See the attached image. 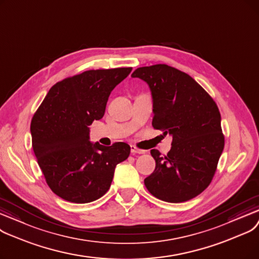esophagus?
Wrapping results in <instances>:
<instances>
[{"label":"esophagus","instance_id":"34e87169","mask_svg":"<svg viewBox=\"0 0 259 259\" xmlns=\"http://www.w3.org/2000/svg\"><path fill=\"white\" fill-rule=\"evenodd\" d=\"M131 152H132L133 154H144V153H145L144 150L138 149V147L135 146V145H132V146H131Z\"/></svg>","mask_w":259,"mask_h":259}]
</instances>
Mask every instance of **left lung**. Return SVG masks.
Returning a JSON list of instances; mask_svg holds the SVG:
<instances>
[{
	"instance_id": "1",
	"label": "left lung",
	"mask_w": 259,
	"mask_h": 259,
	"mask_svg": "<svg viewBox=\"0 0 259 259\" xmlns=\"http://www.w3.org/2000/svg\"><path fill=\"white\" fill-rule=\"evenodd\" d=\"M149 84L153 96L152 125L171 135V149L144 179L149 192L166 202L188 201L212 182L225 147L217 104L188 73L166 64L139 67L132 73Z\"/></svg>"
}]
</instances>
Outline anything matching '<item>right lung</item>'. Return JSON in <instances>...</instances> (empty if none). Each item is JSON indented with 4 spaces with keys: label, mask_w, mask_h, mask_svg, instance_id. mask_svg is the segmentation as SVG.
Masks as SVG:
<instances>
[{
    "label": "right lung",
    "mask_w": 259,
    "mask_h": 259,
    "mask_svg": "<svg viewBox=\"0 0 259 259\" xmlns=\"http://www.w3.org/2000/svg\"><path fill=\"white\" fill-rule=\"evenodd\" d=\"M132 67L91 69L56 83L36 109L30 124L32 149L51 190L73 203L99 199L109 189L115 167L131 146L90 142L94 120H100L116 85Z\"/></svg>",
    "instance_id": "obj_1"
}]
</instances>
